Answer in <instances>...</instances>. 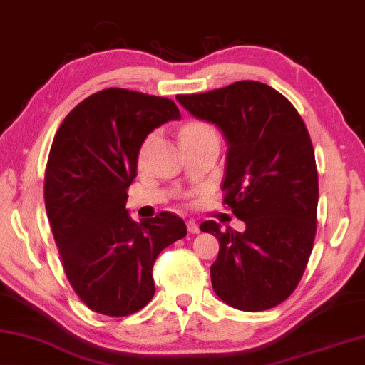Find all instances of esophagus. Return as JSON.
Returning <instances> with one entry per match:
<instances>
[{
	"label": "esophagus",
	"mask_w": 365,
	"mask_h": 365,
	"mask_svg": "<svg viewBox=\"0 0 365 365\" xmlns=\"http://www.w3.org/2000/svg\"><path fill=\"white\" fill-rule=\"evenodd\" d=\"M187 231L190 234H199L200 232V227H199V225H197L194 220H189L187 221Z\"/></svg>",
	"instance_id": "34e87169"
}]
</instances>
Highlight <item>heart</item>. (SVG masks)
I'll return each mask as SVG.
<instances>
[{
  "label": "heart",
  "instance_id": "heart-1",
  "mask_svg": "<svg viewBox=\"0 0 365 365\" xmlns=\"http://www.w3.org/2000/svg\"><path fill=\"white\" fill-rule=\"evenodd\" d=\"M207 134H215V131L207 123H202V121H189V123H186L181 128L179 138H181V140H182V139H189V138L207 136Z\"/></svg>",
  "mask_w": 365,
  "mask_h": 365
}]
</instances>
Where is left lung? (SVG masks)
<instances>
[{
  "mask_svg": "<svg viewBox=\"0 0 365 365\" xmlns=\"http://www.w3.org/2000/svg\"><path fill=\"white\" fill-rule=\"evenodd\" d=\"M176 99L226 138L225 203L245 222L244 232L200 225L220 242L213 290L235 309L274 308L297 289L316 237L319 182L304 121L279 91L252 80Z\"/></svg>",
  "mask_w": 365,
  "mask_h": 365,
  "instance_id": "8db88e82",
  "label": "left lung"
}]
</instances>
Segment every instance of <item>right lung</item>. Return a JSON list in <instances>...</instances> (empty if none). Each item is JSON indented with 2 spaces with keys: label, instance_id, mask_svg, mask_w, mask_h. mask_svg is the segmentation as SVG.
Wrapping results in <instances>:
<instances>
[{
  "label": "right lung",
  "instance_id": "add662e5",
  "mask_svg": "<svg viewBox=\"0 0 365 365\" xmlns=\"http://www.w3.org/2000/svg\"><path fill=\"white\" fill-rule=\"evenodd\" d=\"M179 118L171 99L108 88L81 101L56 133L44 175L48 220L70 285L99 314L144 308L160 252L187 234L170 212L136 222L125 208L140 145Z\"/></svg>",
  "mask_w": 365,
  "mask_h": 365
}]
</instances>
